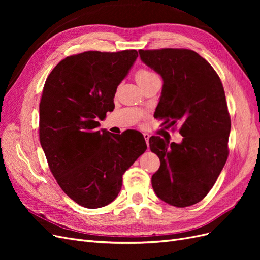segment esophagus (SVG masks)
<instances>
[{
	"label": "esophagus",
	"mask_w": 260,
	"mask_h": 260,
	"mask_svg": "<svg viewBox=\"0 0 260 260\" xmlns=\"http://www.w3.org/2000/svg\"><path fill=\"white\" fill-rule=\"evenodd\" d=\"M143 137H144V139H145V141H146V144H147V146H148V140H149V135H148V133H143Z\"/></svg>",
	"instance_id": "obj_1"
}]
</instances>
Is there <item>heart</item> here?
<instances>
[{
  "instance_id": "heart-1",
  "label": "heart",
  "mask_w": 260,
  "mask_h": 260,
  "mask_svg": "<svg viewBox=\"0 0 260 260\" xmlns=\"http://www.w3.org/2000/svg\"><path fill=\"white\" fill-rule=\"evenodd\" d=\"M157 76L155 74H153L152 72H149V70H146V69H140L138 70V72L136 73V81L137 83L141 86L143 85L144 83L148 82L149 80L154 79V78H156Z\"/></svg>"
}]
</instances>
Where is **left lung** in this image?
<instances>
[{
  "mask_svg": "<svg viewBox=\"0 0 260 260\" xmlns=\"http://www.w3.org/2000/svg\"><path fill=\"white\" fill-rule=\"evenodd\" d=\"M141 60L162 78L156 118L169 127L181 123V143L149 138L160 167L152 176L153 190L169 205L201 202L214 186L226 161L231 130L224 90L209 62L186 49L140 50Z\"/></svg>",
  "mask_w": 260,
  "mask_h": 260,
  "instance_id": "1",
  "label": "left lung"
}]
</instances>
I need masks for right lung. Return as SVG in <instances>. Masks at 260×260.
Masks as SVG:
<instances>
[{"instance_id": "right-lung-1", "label": "right lung", "mask_w": 260, "mask_h": 260, "mask_svg": "<svg viewBox=\"0 0 260 260\" xmlns=\"http://www.w3.org/2000/svg\"><path fill=\"white\" fill-rule=\"evenodd\" d=\"M138 56L136 50L83 52L59 61L45 81L40 143L61 190L85 208L112 203L122 175L147 147L139 131L96 130Z\"/></svg>"}]
</instances>
